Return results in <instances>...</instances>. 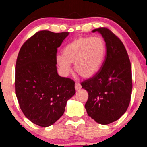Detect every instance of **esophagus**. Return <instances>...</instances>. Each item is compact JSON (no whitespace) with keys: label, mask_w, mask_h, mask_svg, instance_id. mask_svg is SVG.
I'll return each mask as SVG.
<instances>
[{"label":"esophagus","mask_w":147,"mask_h":147,"mask_svg":"<svg viewBox=\"0 0 147 147\" xmlns=\"http://www.w3.org/2000/svg\"><path fill=\"white\" fill-rule=\"evenodd\" d=\"M81 88H82V86H81V84H80L79 82H76V84H75L76 90H78L80 89H81Z\"/></svg>","instance_id":"1"}]
</instances>
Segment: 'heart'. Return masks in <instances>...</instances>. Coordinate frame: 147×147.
Listing matches in <instances>:
<instances>
[{
  "mask_svg": "<svg viewBox=\"0 0 147 147\" xmlns=\"http://www.w3.org/2000/svg\"><path fill=\"white\" fill-rule=\"evenodd\" d=\"M105 54L106 44L101 37H79L67 45L63 50V55H58L56 61L64 76L70 73L71 63H74L76 73L88 78L98 72Z\"/></svg>",
  "mask_w": 147,
  "mask_h": 147,
  "instance_id": "1",
  "label": "heart"
}]
</instances>
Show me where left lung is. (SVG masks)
Wrapping results in <instances>:
<instances>
[{
  "label": "left lung",
  "mask_w": 147,
  "mask_h": 147,
  "mask_svg": "<svg viewBox=\"0 0 147 147\" xmlns=\"http://www.w3.org/2000/svg\"><path fill=\"white\" fill-rule=\"evenodd\" d=\"M102 35L106 54L100 69L81 83L87 90L85 104L88 115L96 122L108 125L126 112L132 90L131 66L127 52L119 38L106 28L93 30Z\"/></svg>",
  "instance_id": "8db88e82"
}]
</instances>
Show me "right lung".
<instances>
[{"instance_id":"1","label":"right lung","mask_w":147,"mask_h":147,"mask_svg":"<svg viewBox=\"0 0 147 147\" xmlns=\"http://www.w3.org/2000/svg\"><path fill=\"white\" fill-rule=\"evenodd\" d=\"M69 32L41 30L22 45L16 65L15 88L18 103L34 124L48 127L62 117L67 101L75 95V82L61 77L57 52Z\"/></svg>"}]
</instances>
